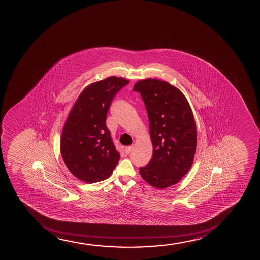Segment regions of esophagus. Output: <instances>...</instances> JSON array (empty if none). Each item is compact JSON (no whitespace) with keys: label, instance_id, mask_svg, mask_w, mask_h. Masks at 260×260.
Returning <instances> with one entry per match:
<instances>
[{"label":"esophagus","instance_id":"1","mask_svg":"<svg viewBox=\"0 0 260 260\" xmlns=\"http://www.w3.org/2000/svg\"><path fill=\"white\" fill-rule=\"evenodd\" d=\"M132 149H133V146L126 147L124 149V152H125V154H129L132 151Z\"/></svg>","mask_w":260,"mask_h":260}]
</instances>
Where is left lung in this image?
Returning <instances> with one entry per match:
<instances>
[{
    "label": "left lung",
    "instance_id": "1",
    "mask_svg": "<svg viewBox=\"0 0 260 260\" xmlns=\"http://www.w3.org/2000/svg\"><path fill=\"white\" fill-rule=\"evenodd\" d=\"M145 104L153 155L139 169L143 180L164 189L189 171L196 154L197 133L189 104L181 90L155 79L137 82L133 88Z\"/></svg>",
    "mask_w": 260,
    "mask_h": 260
}]
</instances>
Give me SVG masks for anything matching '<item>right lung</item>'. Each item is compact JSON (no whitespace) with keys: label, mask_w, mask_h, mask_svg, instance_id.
I'll return each mask as SVG.
<instances>
[{"label":"right lung","mask_w":260,"mask_h":260,"mask_svg":"<svg viewBox=\"0 0 260 260\" xmlns=\"http://www.w3.org/2000/svg\"><path fill=\"white\" fill-rule=\"evenodd\" d=\"M128 83L117 77L93 83L73 105L62 132L60 151L68 170L81 181H104L119 161L106 117L114 98Z\"/></svg>","instance_id":"obj_1"}]
</instances>
